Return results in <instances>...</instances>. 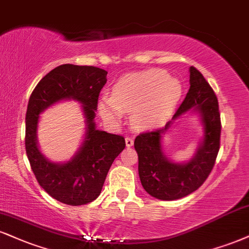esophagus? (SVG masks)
Wrapping results in <instances>:
<instances>
[{
  "label": "esophagus",
  "instance_id": "1",
  "mask_svg": "<svg viewBox=\"0 0 249 249\" xmlns=\"http://www.w3.org/2000/svg\"><path fill=\"white\" fill-rule=\"evenodd\" d=\"M125 143H126V147H131L133 146V139L131 137L125 138Z\"/></svg>",
  "mask_w": 249,
  "mask_h": 249
}]
</instances>
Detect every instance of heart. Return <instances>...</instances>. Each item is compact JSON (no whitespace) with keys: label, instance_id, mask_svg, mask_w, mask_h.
<instances>
[{"label":"heart","instance_id":"b5f03b06","mask_svg":"<svg viewBox=\"0 0 249 249\" xmlns=\"http://www.w3.org/2000/svg\"><path fill=\"white\" fill-rule=\"evenodd\" d=\"M182 96L178 80L166 71L148 70L123 76L112 87L111 97L98 101V111L107 121L118 123L123 112H131L137 128L157 126L172 115Z\"/></svg>","mask_w":249,"mask_h":249}]
</instances>
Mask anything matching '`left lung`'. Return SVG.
<instances>
[{
  "instance_id": "1",
  "label": "left lung",
  "mask_w": 249,
  "mask_h": 249,
  "mask_svg": "<svg viewBox=\"0 0 249 249\" xmlns=\"http://www.w3.org/2000/svg\"><path fill=\"white\" fill-rule=\"evenodd\" d=\"M189 73L190 89L172 121L163 128L142 133L134 140L140 182L146 193L161 200L179 199L198 189L213 168L219 151L221 125L217 96L199 71L191 66ZM188 111L199 117L202 138L189 160L175 163L164 154L162 138Z\"/></svg>"
}]
</instances>
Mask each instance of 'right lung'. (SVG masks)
I'll use <instances>...</instances> for the list:
<instances>
[{"label": "right lung", "mask_w": 249, "mask_h": 249, "mask_svg": "<svg viewBox=\"0 0 249 249\" xmlns=\"http://www.w3.org/2000/svg\"><path fill=\"white\" fill-rule=\"evenodd\" d=\"M107 71L92 66L66 64L55 67L39 81L30 96L25 117V149L32 172L50 196L67 205L88 204L100 196L113 160L125 148L122 136L96 127L95 116ZM81 104L85 138L68 161H51L37 145V123L41 112L62 100Z\"/></svg>", "instance_id": "1"}]
</instances>
